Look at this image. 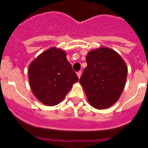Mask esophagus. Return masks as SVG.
I'll return each mask as SVG.
<instances>
[{
	"instance_id": "34e87169",
	"label": "esophagus",
	"mask_w": 148,
	"mask_h": 148,
	"mask_svg": "<svg viewBox=\"0 0 148 148\" xmlns=\"http://www.w3.org/2000/svg\"><path fill=\"white\" fill-rule=\"evenodd\" d=\"M77 75H78V78H80L81 75H82V72H81V71H78V72H77Z\"/></svg>"
}]
</instances>
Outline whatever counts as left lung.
<instances>
[{
	"instance_id": "obj_1",
	"label": "left lung",
	"mask_w": 148,
	"mask_h": 148,
	"mask_svg": "<svg viewBox=\"0 0 148 148\" xmlns=\"http://www.w3.org/2000/svg\"><path fill=\"white\" fill-rule=\"evenodd\" d=\"M86 62L79 82L89 102L99 110L110 108L125 88L127 75L125 61L114 50L101 47L89 52Z\"/></svg>"
}]
</instances>
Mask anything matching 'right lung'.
I'll return each mask as SVG.
<instances>
[{
  "label": "right lung",
  "mask_w": 148,
  "mask_h": 148,
  "mask_svg": "<svg viewBox=\"0 0 148 148\" xmlns=\"http://www.w3.org/2000/svg\"><path fill=\"white\" fill-rule=\"evenodd\" d=\"M28 75L35 97L48 106L61 102L78 81L66 53L56 48H51L35 58L29 66Z\"/></svg>",
  "instance_id": "right-lung-1"
}]
</instances>
